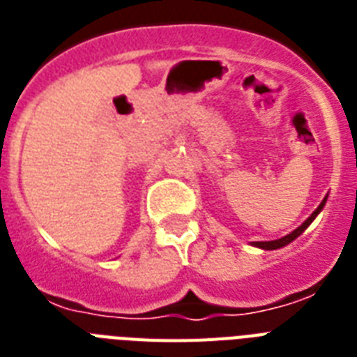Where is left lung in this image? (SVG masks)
Masks as SVG:
<instances>
[{
    "instance_id": "1",
    "label": "left lung",
    "mask_w": 357,
    "mask_h": 357,
    "mask_svg": "<svg viewBox=\"0 0 357 357\" xmlns=\"http://www.w3.org/2000/svg\"><path fill=\"white\" fill-rule=\"evenodd\" d=\"M324 204H326V198H324V200L321 202V206L317 207L315 211L311 213V217L307 218L305 222H302V226H298V228L294 229V231H291V234H289V235H285V237H282V238H276V241H257V243H254V246H257V248H263V250H278V248H283L285 244L293 243L294 238L298 237V235L304 234L305 228H307V226H310V224L313 222V220H315L317 215H319V213L322 211V207H324Z\"/></svg>"
}]
</instances>
